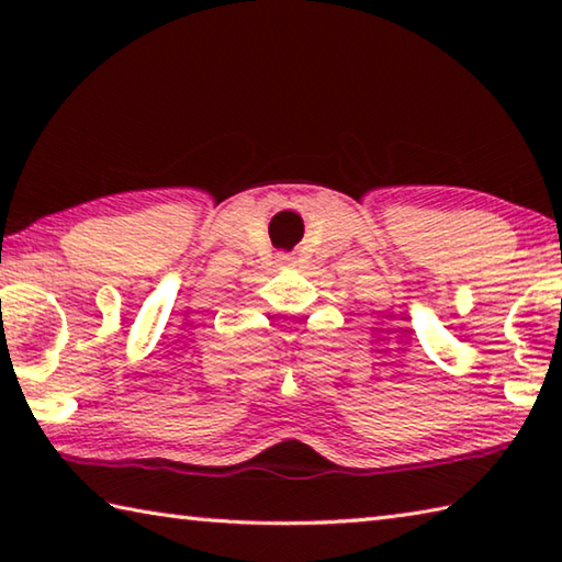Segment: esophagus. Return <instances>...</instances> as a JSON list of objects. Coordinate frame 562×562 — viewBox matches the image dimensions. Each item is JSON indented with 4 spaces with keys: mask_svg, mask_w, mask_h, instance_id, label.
<instances>
[{
    "mask_svg": "<svg viewBox=\"0 0 562 562\" xmlns=\"http://www.w3.org/2000/svg\"><path fill=\"white\" fill-rule=\"evenodd\" d=\"M280 262L282 265H294V258H292V255H280Z\"/></svg>",
    "mask_w": 562,
    "mask_h": 562,
    "instance_id": "1",
    "label": "esophagus"
}]
</instances>
